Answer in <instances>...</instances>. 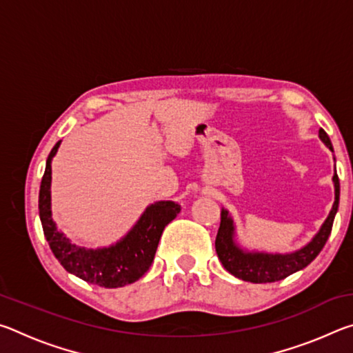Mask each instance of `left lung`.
<instances>
[{
    "label": "left lung",
    "mask_w": 353,
    "mask_h": 353,
    "mask_svg": "<svg viewBox=\"0 0 353 353\" xmlns=\"http://www.w3.org/2000/svg\"><path fill=\"white\" fill-rule=\"evenodd\" d=\"M319 139L333 152L332 141L324 129H319ZM333 185L334 202L324 224L321 225L319 232L313 236L312 241L290 254H268L256 252V250L249 252V250L241 249L235 241L234 219L230 218L229 212L223 208L221 210V224L216 241H214V248H216L218 259L223 263L225 271H229L232 276L244 280V282L271 283L277 282V280H283L285 277L308 266L319 255L322 248L325 246L332 232L334 214L338 212L339 179L336 174V168H334L333 174Z\"/></svg>",
    "instance_id": "1"
}]
</instances>
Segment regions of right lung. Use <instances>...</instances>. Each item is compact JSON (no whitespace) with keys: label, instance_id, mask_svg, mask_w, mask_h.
<instances>
[{"label":"right lung","instance_id":"add662e5","mask_svg":"<svg viewBox=\"0 0 353 353\" xmlns=\"http://www.w3.org/2000/svg\"><path fill=\"white\" fill-rule=\"evenodd\" d=\"M61 141L51 149L46 160L39 193V214L43 234L56 259L70 274L88 283L119 288L134 283L154 261L163 229L181 212V205L172 201H159L149 205L137 224L121 240L109 248L85 249L71 243L51 216V162Z\"/></svg>","mask_w":353,"mask_h":353}]
</instances>
